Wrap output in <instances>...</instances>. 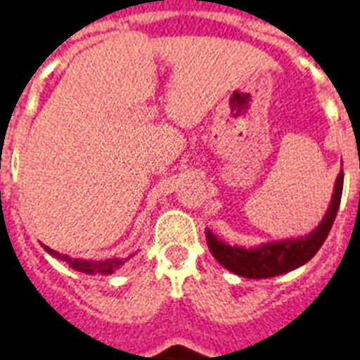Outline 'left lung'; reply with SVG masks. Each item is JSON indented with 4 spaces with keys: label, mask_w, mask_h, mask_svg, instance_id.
<instances>
[{
    "label": "left lung",
    "mask_w": 360,
    "mask_h": 360,
    "mask_svg": "<svg viewBox=\"0 0 360 360\" xmlns=\"http://www.w3.org/2000/svg\"><path fill=\"white\" fill-rule=\"evenodd\" d=\"M342 182H345V173L341 169L335 180L328 211L310 234H304L301 238L269 241V243L247 249V247H240V245L225 243L219 238H216L209 229H205V240H207L209 250L219 265H224L225 269L241 276V278H276V276L287 274L290 270L299 269L316 256L321 245L328 236L333 219L339 211V205H341Z\"/></svg>",
    "instance_id": "8db88e82"
}]
</instances>
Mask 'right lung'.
Here are the masks:
<instances>
[{"label": "right lung", "instance_id": "right-lung-1", "mask_svg": "<svg viewBox=\"0 0 360 360\" xmlns=\"http://www.w3.org/2000/svg\"><path fill=\"white\" fill-rule=\"evenodd\" d=\"M43 245V243H41ZM43 249L50 254V256L57 257V259H61V262H66L73 270H79L82 274H104V276H110L113 274L117 269L124 265V263L128 262L131 256L124 257V259H119V257H111V259H101V262H86V259H77V257H70L66 254H59L56 250H52L50 247L43 245Z\"/></svg>", "mask_w": 360, "mask_h": 360}]
</instances>
